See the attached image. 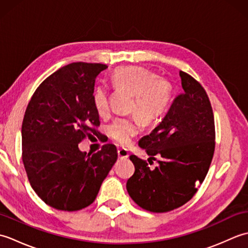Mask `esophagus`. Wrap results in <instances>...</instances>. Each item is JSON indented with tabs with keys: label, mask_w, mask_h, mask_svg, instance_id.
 Here are the masks:
<instances>
[{
	"label": "esophagus",
	"mask_w": 248,
	"mask_h": 248,
	"mask_svg": "<svg viewBox=\"0 0 248 248\" xmlns=\"http://www.w3.org/2000/svg\"><path fill=\"white\" fill-rule=\"evenodd\" d=\"M117 154H118L119 159H128V157H129V152H128L127 149H124V148L118 149Z\"/></svg>",
	"instance_id": "1"
}]
</instances>
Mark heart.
<instances>
[{
	"mask_svg": "<svg viewBox=\"0 0 248 248\" xmlns=\"http://www.w3.org/2000/svg\"><path fill=\"white\" fill-rule=\"evenodd\" d=\"M112 82L116 87L133 93L130 110L138 114L146 124L154 123L170 108L173 97L170 82L156 78L155 72L139 66H124L115 69ZM93 101L99 114L108 110V92L107 87L97 85L93 93ZM140 132L138 116L116 118L108 125V134L115 143L129 145Z\"/></svg>",
	"mask_w": 248,
	"mask_h": 248,
	"instance_id": "obj_1",
	"label": "heart"
}]
</instances>
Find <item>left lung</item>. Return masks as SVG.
I'll use <instances>...</instances> for the list:
<instances>
[{"instance_id": "left-lung-1", "label": "left lung", "mask_w": 248, "mask_h": 248, "mask_svg": "<svg viewBox=\"0 0 248 248\" xmlns=\"http://www.w3.org/2000/svg\"><path fill=\"white\" fill-rule=\"evenodd\" d=\"M179 75L183 93L152 132L139 141L150 159L159 157V166L150 168L146 161L130 156L135 171L127 191L150 212H168L186 203L203 182L214 154V116L208 94L193 77L183 71Z\"/></svg>"}]
</instances>
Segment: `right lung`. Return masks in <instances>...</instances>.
Returning <instances> with one entry per match:
<instances>
[{"instance_id": "right-lung-1", "label": "right lung", "mask_w": 248, "mask_h": 248, "mask_svg": "<svg viewBox=\"0 0 248 248\" xmlns=\"http://www.w3.org/2000/svg\"><path fill=\"white\" fill-rule=\"evenodd\" d=\"M103 64L72 62L37 87L22 123V161L35 193L50 207L78 211L96 199L117 161V149L105 144L86 154L78 144L98 136L99 113L93 93Z\"/></svg>"}]
</instances>
